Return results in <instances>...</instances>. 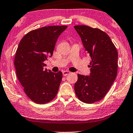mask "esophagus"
Returning <instances> with one entry per match:
<instances>
[{"mask_svg": "<svg viewBox=\"0 0 133 133\" xmlns=\"http://www.w3.org/2000/svg\"><path fill=\"white\" fill-rule=\"evenodd\" d=\"M70 72H69V71H63V76H67V75L70 74Z\"/></svg>", "mask_w": 133, "mask_h": 133, "instance_id": "esophagus-1", "label": "esophagus"}]
</instances>
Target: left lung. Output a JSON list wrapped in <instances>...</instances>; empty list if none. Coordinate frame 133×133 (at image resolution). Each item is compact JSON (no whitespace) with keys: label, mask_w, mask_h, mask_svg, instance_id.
<instances>
[{"label":"left lung","mask_w":133,"mask_h":133,"mask_svg":"<svg viewBox=\"0 0 133 133\" xmlns=\"http://www.w3.org/2000/svg\"><path fill=\"white\" fill-rule=\"evenodd\" d=\"M83 45L92 60L90 76L78 75L75 91L82 102L94 103L106 96L115 80L118 70V52L110 37L97 28L75 25Z\"/></svg>","instance_id":"obj_1"}]
</instances>
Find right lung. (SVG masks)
Wrapping results in <instances>:
<instances>
[{
  "instance_id": "1",
  "label": "right lung",
  "mask_w": 133,
  "mask_h": 133,
  "mask_svg": "<svg viewBox=\"0 0 133 133\" xmlns=\"http://www.w3.org/2000/svg\"><path fill=\"white\" fill-rule=\"evenodd\" d=\"M67 26L43 27L30 31L19 42L15 56L16 74L25 94L37 104L52 100L58 92L63 73L44 69L57 39Z\"/></svg>"
}]
</instances>
